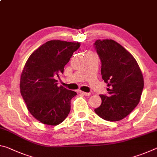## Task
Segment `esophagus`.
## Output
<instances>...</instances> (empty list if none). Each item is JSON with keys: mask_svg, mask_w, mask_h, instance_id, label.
Masks as SVG:
<instances>
[{"mask_svg": "<svg viewBox=\"0 0 157 157\" xmlns=\"http://www.w3.org/2000/svg\"><path fill=\"white\" fill-rule=\"evenodd\" d=\"M80 93H81L82 95H86V96H89V95H91V94H90V93H86V92H84V91H81Z\"/></svg>", "mask_w": 157, "mask_h": 157, "instance_id": "1", "label": "esophagus"}]
</instances>
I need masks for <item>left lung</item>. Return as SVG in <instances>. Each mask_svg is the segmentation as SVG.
Returning <instances> with one entry per match:
<instances>
[{"mask_svg": "<svg viewBox=\"0 0 157 157\" xmlns=\"http://www.w3.org/2000/svg\"><path fill=\"white\" fill-rule=\"evenodd\" d=\"M101 61V74L107 84V95H100L102 104L94 110L108 121H118L128 116L140 102L144 81L134 57L111 39L94 43Z\"/></svg>", "mask_w": 157, "mask_h": 157, "instance_id": "left-lung-1", "label": "left lung"}]
</instances>
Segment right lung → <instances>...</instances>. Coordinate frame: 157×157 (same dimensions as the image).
<instances>
[{"mask_svg": "<svg viewBox=\"0 0 157 157\" xmlns=\"http://www.w3.org/2000/svg\"><path fill=\"white\" fill-rule=\"evenodd\" d=\"M78 42L51 40L32 53L23 68L20 81L21 94L30 113L36 120L48 125H57L71 111V100L77 93L57 86L56 77L73 52Z\"/></svg>", "mask_w": 157, "mask_h": 157, "instance_id": "right-lung-1", "label": "right lung"}]
</instances>
